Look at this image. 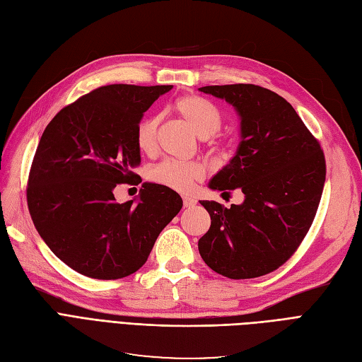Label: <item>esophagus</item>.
<instances>
[{
    "mask_svg": "<svg viewBox=\"0 0 362 362\" xmlns=\"http://www.w3.org/2000/svg\"><path fill=\"white\" fill-rule=\"evenodd\" d=\"M182 202H184V206H185V208H192V206H194V204H196V201H194L193 198H189V196H184Z\"/></svg>",
    "mask_w": 362,
    "mask_h": 362,
    "instance_id": "esophagus-1",
    "label": "esophagus"
}]
</instances>
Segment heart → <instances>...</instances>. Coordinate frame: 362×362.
Here are the masks:
<instances>
[{"label": "heart", "mask_w": 362, "mask_h": 362, "mask_svg": "<svg viewBox=\"0 0 362 362\" xmlns=\"http://www.w3.org/2000/svg\"><path fill=\"white\" fill-rule=\"evenodd\" d=\"M177 113L199 139H210L222 125V116L217 108L206 100L196 95L182 96L177 101ZM160 116L141 119L136 128V144L141 152L151 154L157 149ZM225 154V149H218ZM205 169L201 163H181L166 160L152 168L148 177L152 182L160 184L175 192H189L194 182L204 178Z\"/></svg>", "instance_id": "heart-1"}]
</instances>
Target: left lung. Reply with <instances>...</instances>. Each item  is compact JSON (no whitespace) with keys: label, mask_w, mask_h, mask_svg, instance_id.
I'll return each instance as SVG.
<instances>
[{"label":"left lung","mask_w":362,"mask_h":362,"mask_svg":"<svg viewBox=\"0 0 362 362\" xmlns=\"http://www.w3.org/2000/svg\"><path fill=\"white\" fill-rule=\"evenodd\" d=\"M231 104L240 117L235 156L208 187L242 190L229 208L201 201L211 217L199 238L205 264L231 279L258 278L282 266L302 243L319 206L326 163L320 144L290 103L255 84L199 89Z\"/></svg>","instance_id":"left-lung-1"}]
</instances>
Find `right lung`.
Masks as SVG:
<instances>
[{
    "label": "right lung",
    "mask_w": 362,
    "mask_h": 362,
    "mask_svg": "<svg viewBox=\"0 0 362 362\" xmlns=\"http://www.w3.org/2000/svg\"><path fill=\"white\" fill-rule=\"evenodd\" d=\"M172 86H103L52 117L30 169L27 202L43 242L75 272L119 279L145 264L181 196L144 182L137 199L117 204L115 187L139 184L136 128ZM136 204H134V202Z\"/></svg>",
    "instance_id": "obj_1"
}]
</instances>
